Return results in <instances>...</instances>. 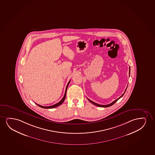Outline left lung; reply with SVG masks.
Masks as SVG:
<instances>
[{
  "label": "left lung",
  "instance_id": "1",
  "mask_svg": "<svg viewBox=\"0 0 155 155\" xmlns=\"http://www.w3.org/2000/svg\"><path fill=\"white\" fill-rule=\"evenodd\" d=\"M129 74H130V67H129ZM126 89H127V88L126 89V90H125V92H124V93L119 98L117 99L116 100H115V101H114L113 102H112V103H110V104H108V105H100V104H97V103H94V101H91V100H90L89 99H88V100L90 102H91V103H92L93 104H94V105H95V106H98L100 107H108L111 106H112V105H114V104H115L116 101H117L118 100V99H119L121 97H122L124 96V94H125V92H126Z\"/></svg>",
  "mask_w": 155,
  "mask_h": 155
}]
</instances>
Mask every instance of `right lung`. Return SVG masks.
Returning <instances> with one entry per match:
<instances>
[{
    "mask_svg": "<svg viewBox=\"0 0 155 155\" xmlns=\"http://www.w3.org/2000/svg\"><path fill=\"white\" fill-rule=\"evenodd\" d=\"M70 81H69L68 83V84L67 85L66 88V91H65V93H64V96L63 97V98H62V99L59 102H58V103H57L56 104H54V105H52V106H48V107H45V106H41V105H38V104H37V105H38V106L40 107H41L42 108H46V109H51V108H55V107H57L59 106H60V105H61L62 104V103L64 101V99H65V98H66V92H67V87L68 86L69 84L70 83Z\"/></svg>",
    "mask_w": 155,
    "mask_h": 155,
    "instance_id": "right-lung-1",
    "label": "right lung"
}]
</instances>
